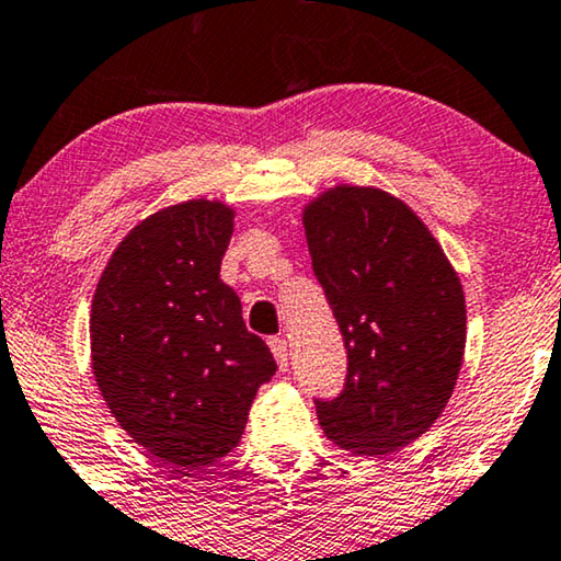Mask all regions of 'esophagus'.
Returning <instances> with one entry per match:
<instances>
[{"label":"esophagus","mask_w":561,"mask_h":561,"mask_svg":"<svg viewBox=\"0 0 561 561\" xmlns=\"http://www.w3.org/2000/svg\"><path fill=\"white\" fill-rule=\"evenodd\" d=\"M270 348L274 353V360H277L279 370L289 368V351H287V341L284 337H270Z\"/></svg>","instance_id":"1"}]
</instances>
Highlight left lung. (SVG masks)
<instances>
[{
  "label": "left lung",
  "instance_id": "8db88e82",
  "mask_svg": "<svg viewBox=\"0 0 561 561\" xmlns=\"http://www.w3.org/2000/svg\"><path fill=\"white\" fill-rule=\"evenodd\" d=\"M314 277L348 351L345 391L318 401L333 445L391 455L445 412L465 356V291L424 220L374 185H335L302 208Z\"/></svg>",
  "mask_w": 561,
  "mask_h": 561
}]
</instances>
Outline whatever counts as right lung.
Instances as JSON below:
<instances>
[{"instance_id":"add662e5","label":"right lung","mask_w":561,"mask_h":561,"mask_svg":"<svg viewBox=\"0 0 561 561\" xmlns=\"http://www.w3.org/2000/svg\"><path fill=\"white\" fill-rule=\"evenodd\" d=\"M233 216L208 198L152 213L114 249L91 302V368L108 412L183 470L239 447L251 401L277 370L220 279Z\"/></svg>"}]
</instances>
